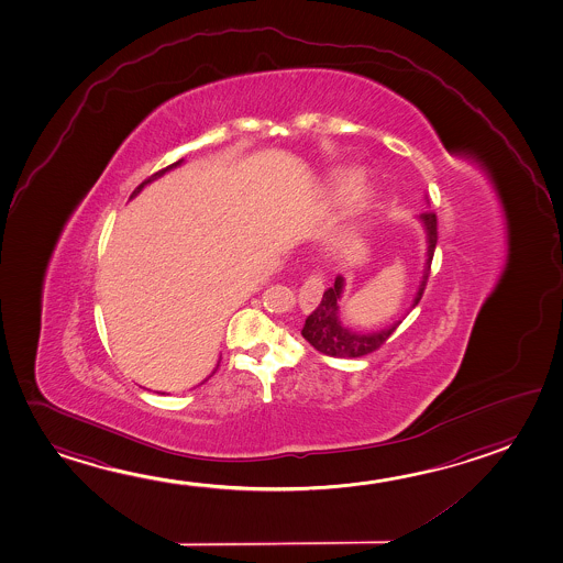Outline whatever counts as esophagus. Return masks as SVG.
I'll use <instances>...</instances> for the list:
<instances>
[{
	"mask_svg": "<svg viewBox=\"0 0 563 563\" xmlns=\"http://www.w3.org/2000/svg\"><path fill=\"white\" fill-rule=\"evenodd\" d=\"M323 288H325V278H323L322 273H312L310 277H306L300 290H298V305L305 312H312L313 308L320 305Z\"/></svg>",
	"mask_w": 563,
	"mask_h": 563,
	"instance_id": "obj_1",
	"label": "esophagus"
}]
</instances>
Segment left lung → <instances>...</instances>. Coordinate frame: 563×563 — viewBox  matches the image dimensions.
<instances>
[{
	"label": "left lung",
	"instance_id": "8db88e82",
	"mask_svg": "<svg viewBox=\"0 0 563 563\" xmlns=\"http://www.w3.org/2000/svg\"><path fill=\"white\" fill-rule=\"evenodd\" d=\"M420 220L424 223L426 233H428V258H426L424 278L422 285L418 288V295L415 298V308L424 295L428 277L432 271L433 251L438 243V216L433 212L420 213ZM343 295V277L335 278L333 286H330L322 296V302L316 306L308 318H306L302 335L305 340L310 341L313 350L320 351L328 357L335 360H355V357H365L371 355L373 351L383 347L387 343L388 338L395 333L398 323H393L390 328H385L380 332L357 333L345 328L340 320V300Z\"/></svg>",
	"mask_w": 563,
	"mask_h": 563
}]
</instances>
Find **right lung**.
<instances>
[{"mask_svg":"<svg viewBox=\"0 0 563 563\" xmlns=\"http://www.w3.org/2000/svg\"><path fill=\"white\" fill-rule=\"evenodd\" d=\"M180 163H183V158H180V161H176V163H173V165L166 166V168H163V170H158V173H155V175L148 176L147 180H143V183H141V185H139L137 188H135V190H133V194H131V198H133V196H137V194L141 192V188H143V186H145V185H148V183H151V180H155V178H158V176L165 175L166 170H170V168H175V166L180 165ZM218 367H220V363H218V365H216V369L212 371V375H213V373H216V371H218ZM212 375H210V377H212ZM210 377H208V378H210ZM208 378H206V380H208ZM206 380H203V383H206Z\"/></svg>","mask_w":563,"mask_h":563,"instance_id":"add662e5","label":"right lung"}]
</instances>
